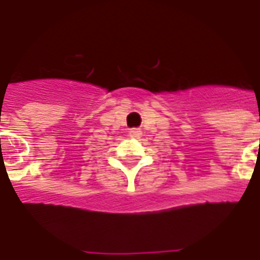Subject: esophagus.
Here are the masks:
<instances>
[{
  "label": "esophagus",
  "mask_w": 260,
  "mask_h": 260,
  "mask_svg": "<svg viewBox=\"0 0 260 260\" xmlns=\"http://www.w3.org/2000/svg\"><path fill=\"white\" fill-rule=\"evenodd\" d=\"M129 136L131 138L139 139L142 136V131L139 129V128H132V129H129Z\"/></svg>",
  "instance_id": "1"
}]
</instances>
